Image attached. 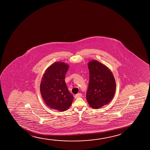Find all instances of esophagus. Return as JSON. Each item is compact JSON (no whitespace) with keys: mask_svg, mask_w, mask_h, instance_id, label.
Here are the masks:
<instances>
[{"mask_svg":"<svg viewBox=\"0 0 150 150\" xmlns=\"http://www.w3.org/2000/svg\"><path fill=\"white\" fill-rule=\"evenodd\" d=\"M82 96V94L81 93H78L77 94H76L75 96V98H78L79 97H80Z\"/></svg>","mask_w":150,"mask_h":150,"instance_id":"1","label":"esophagus"}]
</instances>
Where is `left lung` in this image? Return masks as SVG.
Listing matches in <instances>:
<instances>
[{
    "label": "left lung",
    "instance_id": "8db88e82",
    "mask_svg": "<svg viewBox=\"0 0 150 150\" xmlns=\"http://www.w3.org/2000/svg\"><path fill=\"white\" fill-rule=\"evenodd\" d=\"M90 79L86 98L90 107L99 109L111 101L115 95L116 82L111 71L96 60L88 64Z\"/></svg>",
    "mask_w": 150,
    "mask_h": 150
}]
</instances>
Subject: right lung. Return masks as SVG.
<instances>
[{
	"label": "right lung",
	"instance_id": "right-lung-1",
	"mask_svg": "<svg viewBox=\"0 0 150 150\" xmlns=\"http://www.w3.org/2000/svg\"><path fill=\"white\" fill-rule=\"evenodd\" d=\"M69 68L62 62L52 64L44 73L40 86L41 96L47 106L61 112L68 110L73 100L64 80Z\"/></svg>",
	"mask_w": 150,
	"mask_h": 150
}]
</instances>
